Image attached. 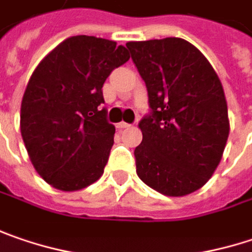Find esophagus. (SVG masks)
<instances>
[{"instance_id":"esophagus-1","label":"esophagus","mask_w":252,"mask_h":252,"mask_svg":"<svg viewBox=\"0 0 252 252\" xmlns=\"http://www.w3.org/2000/svg\"><path fill=\"white\" fill-rule=\"evenodd\" d=\"M128 126H131L129 124H126V123H124V121H121V123H118L117 124V128L118 129H124V128H128Z\"/></svg>"}]
</instances>
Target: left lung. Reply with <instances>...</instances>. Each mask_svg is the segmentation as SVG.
<instances>
[{
  "instance_id": "obj_1",
  "label": "left lung",
  "mask_w": 252,
  "mask_h": 252,
  "mask_svg": "<svg viewBox=\"0 0 252 252\" xmlns=\"http://www.w3.org/2000/svg\"><path fill=\"white\" fill-rule=\"evenodd\" d=\"M126 48L151 108L138 124L137 174L159 194L184 197L205 185L222 158L229 134L222 84L202 52L183 38L129 41Z\"/></svg>"
}]
</instances>
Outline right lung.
I'll use <instances>...</instances> for the list:
<instances>
[{"mask_svg":"<svg viewBox=\"0 0 252 252\" xmlns=\"http://www.w3.org/2000/svg\"><path fill=\"white\" fill-rule=\"evenodd\" d=\"M124 45L104 38L64 39L34 69L21 102L20 128L39 177L61 191H78L104 174L115 126L105 118L102 85L126 64Z\"/></svg>","mask_w":252,"mask_h":252,"instance_id":"obj_1","label":"right lung"}]
</instances>
